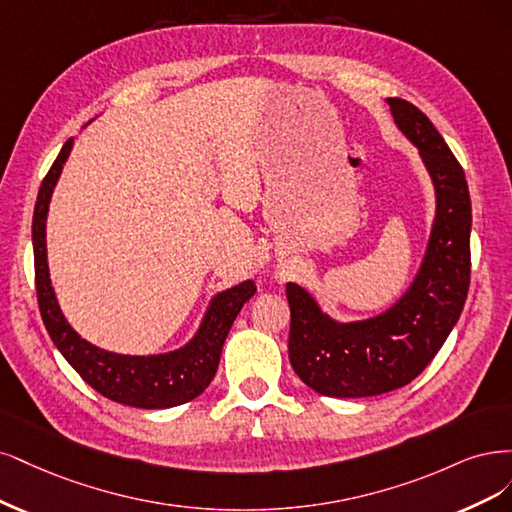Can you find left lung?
I'll return each mask as SVG.
<instances>
[{"label":"left lung","mask_w":512,"mask_h":512,"mask_svg":"<svg viewBox=\"0 0 512 512\" xmlns=\"http://www.w3.org/2000/svg\"><path fill=\"white\" fill-rule=\"evenodd\" d=\"M387 104L432 178L436 214L410 287L370 319L336 321L315 295L287 283L289 361L310 389L329 398H368L408 385L436 357L468 298L472 206L466 174L417 106L400 97H387Z\"/></svg>","instance_id":"obj_1"}]
</instances>
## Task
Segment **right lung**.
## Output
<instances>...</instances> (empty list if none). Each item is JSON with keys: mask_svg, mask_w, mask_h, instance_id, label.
I'll return each mask as SVG.
<instances>
[{"mask_svg": "<svg viewBox=\"0 0 512 512\" xmlns=\"http://www.w3.org/2000/svg\"><path fill=\"white\" fill-rule=\"evenodd\" d=\"M74 140L63 144L53 168L48 170L38 191L31 225L36 261V291L46 332L65 361L104 398L134 408H172L197 398L217 374L225 338L244 302L255 295L253 280H242L210 300L195 336L176 351L157 355L112 353L82 338L63 317L51 283L46 255V217L51 197Z\"/></svg>", "mask_w": 512, "mask_h": 512, "instance_id": "add662e5", "label": "right lung"}]
</instances>
